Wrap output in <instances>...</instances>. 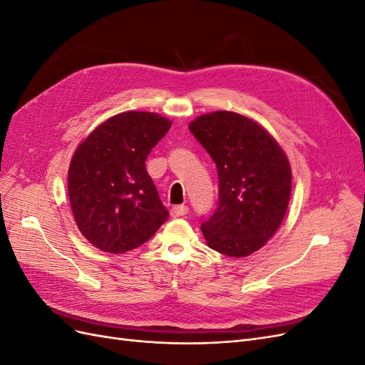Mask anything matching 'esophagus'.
Wrapping results in <instances>:
<instances>
[{
  "label": "esophagus",
  "instance_id": "obj_1",
  "mask_svg": "<svg viewBox=\"0 0 365 365\" xmlns=\"http://www.w3.org/2000/svg\"><path fill=\"white\" fill-rule=\"evenodd\" d=\"M189 213V207L187 205H175L170 208V215L173 217H180V216H184Z\"/></svg>",
  "mask_w": 365,
  "mask_h": 365
}]
</instances>
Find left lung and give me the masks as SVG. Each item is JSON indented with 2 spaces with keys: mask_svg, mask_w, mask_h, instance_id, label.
I'll return each mask as SVG.
<instances>
[{
  "mask_svg": "<svg viewBox=\"0 0 365 365\" xmlns=\"http://www.w3.org/2000/svg\"><path fill=\"white\" fill-rule=\"evenodd\" d=\"M189 129L219 175V205L201 224L207 245L228 257H247L283 222L292 187L289 160L267 129L239 113L202 114Z\"/></svg>",
  "mask_w": 365,
  "mask_h": 365,
  "instance_id": "1",
  "label": "left lung"
}]
</instances>
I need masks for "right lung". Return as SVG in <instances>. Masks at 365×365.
Segmentation results:
<instances>
[{
  "instance_id": "add662e5",
  "label": "right lung",
  "mask_w": 365,
  "mask_h": 365,
  "mask_svg": "<svg viewBox=\"0 0 365 365\" xmlns=\"http://www.w3.org/2000/svg\"><path fill=\"white\" fill-rule=\"evenodd\" d=\"M170 126L172 121L157 113H120L91 130L74 150L70 205L77 228L93 247L111 254L130 251L168 220L145 161Z\"/></svg>"
}]
</instances>
